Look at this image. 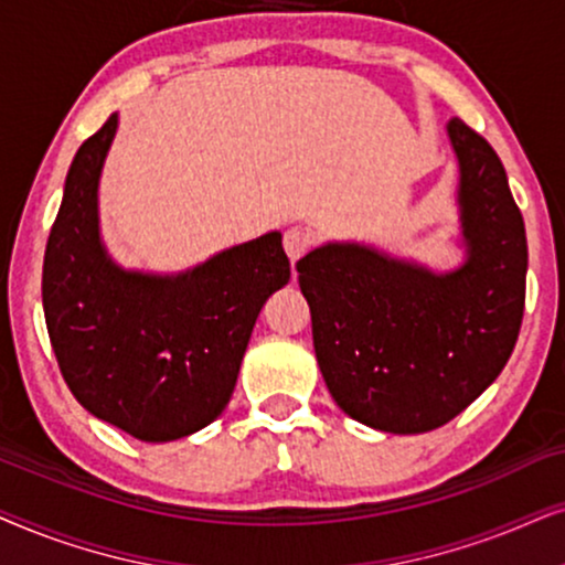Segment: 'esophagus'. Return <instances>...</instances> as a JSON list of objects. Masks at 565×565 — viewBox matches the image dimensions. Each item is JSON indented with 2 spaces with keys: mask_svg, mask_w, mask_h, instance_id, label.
I'll list each match as a JSON object with an SVG mask.
<instances>
[{
  "mask_svg": "<svg viewBox=\"0 0 565 565\" xmlns=\"http://www.w3.org/2000/svg\"><path fill=\"white\" fill-rule=\"evenodd\" d=\"M312 247V235L302 227H291L284 232V250L291 260H299Z\"/></svg>",
  "mask_w": 565,
  "mask_h": 565,
  "instance_id": "34e87169",
  "label": "esophagus"
}]
</instances>
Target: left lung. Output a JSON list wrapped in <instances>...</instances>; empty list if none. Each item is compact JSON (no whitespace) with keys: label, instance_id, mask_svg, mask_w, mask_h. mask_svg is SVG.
<instances>
[{"label":"left lung","instance_id":"1","mask_svg":"<svg viewBox=\"0 0 565 565\" xmlns=\"http://www.w3.org/2000/svg\"><path fill=\"white\" fill-rule=\"evenodd\" d=\"M460 160L470 258L436 276L361 245H326L297 263L312 341L333 401L361 424L424 434L499 377L524 315L527 235L493 147L449 120Z\"/></svg>","mask_w":565,"mask_h":565}]
</instances>
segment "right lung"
<instances>
[{
  "mask_svg": "<svg viewBox=\"0 0 565 565\" xmlns=\"http://www.w3.org/2000/svg\"><path fill=\"white\" fill-rule=\"evenodd\" d=\"M118 116L82 141L43 258V312L72 395L141 441H170L230 403L266 299L289 281L268 232L180 276L126 274L97 235V180Z\"/></svg>",
  "mask_w": 565,
  "mask_h": 565,
  "instance_id": "add662e5",
  "label": "right lung"
}]
</instances>
